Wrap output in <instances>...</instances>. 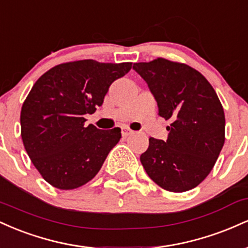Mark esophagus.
Returning a JSON list of instances; mask_svg holds the SVG:
<instances>
[{"label": "esophagus", "mask_w": 248, "mask_h": 248, "mask_svg": "<svg viewBox=\"0 0 248 248\" xmlns=\"http://www.w3.org/2000/svg\"><path fill=\"white\" fill-rule=\"evenodd\" d=\"M133 134V130L130 129H122V136H124V138H127V136L132 135Z\"/></svg>", "instance_id": "34e87169"}]
</instances>
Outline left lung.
<instances>
[{
    "label": "left lung",
    "mask_w": 248,
    "mask_h": 248,
    "mask_svg": "<svg viewBox=\"0 0 248 248\" xmlns=\"http://www.w3.org/2000/svg\"><path fill=\"white\" fill-rule=\"evenodd\" d=\"M133 69L147 82L158 115L171 121L166 141L149 139L142 166L164 190H191L206 178L224 146L225 115L217 93L202 73L181 62L157 58Z\"/></svg>",
    "instance_id": "obj_1"
}]
</instances>
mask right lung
<instances>
[{
    "instance_id": "add662e5",
    "label": "right lung",
    "mask_w": 248,
    "mask_h": 248,
    "mask_svg": "<svg viewBox=\"0 0 248 248\" xmlns=\"http://www.w3.org/2000/svg\"><path fill=\"white\" fill-rule=\"evenodd\" d=\"M132 69V62L92 59L65 62L35 82L21 110L25 150L51 186L72 190L90 182L120 141L121 129L84 126L85 114L101 106L108 88Z\"/></svg>"
}]
</instances>
